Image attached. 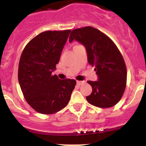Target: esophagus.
Segmentation results:
<instances>
[{"instance_id":"1","label":"esophagus","mask_w":146,"mask_h":146,"mask_svg":"<svg viewBox=\"0 0 146 146\" xmlns=\"http://www.w3.org/2000/svg\"><path fill=\"white\" fill-rule=\"evenodd\" d=\"M85 81H77V84L78 85V86H82V85H83L85 83Z\"/></svg>"}]
</instances>
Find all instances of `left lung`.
I'll list each match as a JSON object with an SVG mask.
<instances>
[{
    "instance_id": "obj_1",
    "label": "left lung",
    "mask_w": 146,
    "mask_h": 146,
    "mask_svg": "<svg viewBox=\"0 0 146 146\" xmlns=\"http://www.w3.org/2000/svg\"><path fill=\"white\" fill-rule=\"evenodd\" d=\"M74 40L85 47L88 61L95 66L98 80L88 81L92 93L86 99L98 108H110L123 96L126 84V65L121 52L108 36L92 27L73 30L69 42Z\"/></svg>"
}]
</instances>
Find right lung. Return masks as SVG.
I'll return each instance as SVG.
<instances>
[{"label":"right lung","instance_id":"1","mask_svg":"<svg viewBox=\"0 0 146 146\" xmlns=\"http://www.w3.org/2000/svg\"><path fill=\"white\" fill-rule=\"evenodd\" d=\"M70 32H42L22 52L18 80L27 102L39 113L52 114L65 108L75 87L74 80L52 75Z\"/></svg>","mask_w":146,"mask_h":146}]
</instances>
